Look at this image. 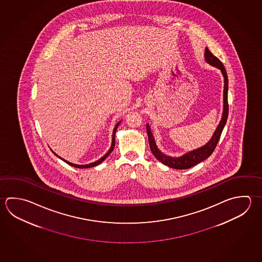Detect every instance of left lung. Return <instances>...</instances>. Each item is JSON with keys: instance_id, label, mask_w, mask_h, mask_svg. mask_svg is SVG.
<instances>
[{"instance_id": "obj_1", "label": "left lung", "mask_w": 262, "mask_h": 262, "mask_svg": "<svg viewBox=\"0 0 262 262\" xmlns=\"http://www.w3.org/2000/svg\"><path fill=\"white\" fill-rule=\"evenodd\" d=\"M205 62L209 63L211 67L218 68L222 75L224 76V108H223V114H222V118L220 121L218 126L215 129L214 133L212 137L210 138L209 141L203 145L202 147L195 148L193 150H190L188 152L183 154L179 157H171L168 156L166 154L162 153L156 145L155 138L153 136L152 132L150 130L149 124H146L147 127V133H148V142H149V147L151 149V152L153 155L158 159L160 162L163 163L164 165L173 168V169H178V170H186L191 167L195 166L198 163L203 162L207 158H209L211 153L213 152L217 143L219 141L222 132L224 130V125L226 124L227 117H228V77H227V73L224 68L223 62L220 61L218 58L214 56L212 53L209 52V49H205L204 53Z\"/></svg>"}]
</instances>
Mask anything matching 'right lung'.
I'll return each mask as SVG.
<instances>
[{
  "instance_id": "right-lung-1",
  "label": "right lung",
  "mask_w": 262,
  "mask_h": 262,
  "mask_svg": "<svg viewBox=\"0 0 262 262\" xmlns=\"http://www.w3.org/2000/svg\"><path fill=\"white\" fill-rule=\"evenodd\" d=\"M121 122H122V121L118 122L117 124H115V126H114V131H113V138H112V144H111V148H110L109 150L107 151V153H106L105 155H103L102 157L100 158V159H99L98 161H96V162H91V163H89V164H76V163H72V162H68V161H67V160L62 159V157H60L59 155H57L56 153L53 151V149H52V151H53V154H54L55 156H57L59 159H61V160L63 161V162H67V164H69L70 166L76 167V168H80V169L81 168H82V169H85V168H91V167L97 166V165H99V164H100L101 162H103L105 159L108 157L110 154L112 153V151L114 150V146H115V133H116V130H117V128H118V125H119Z\"/></svg>"
}]
</instances>
